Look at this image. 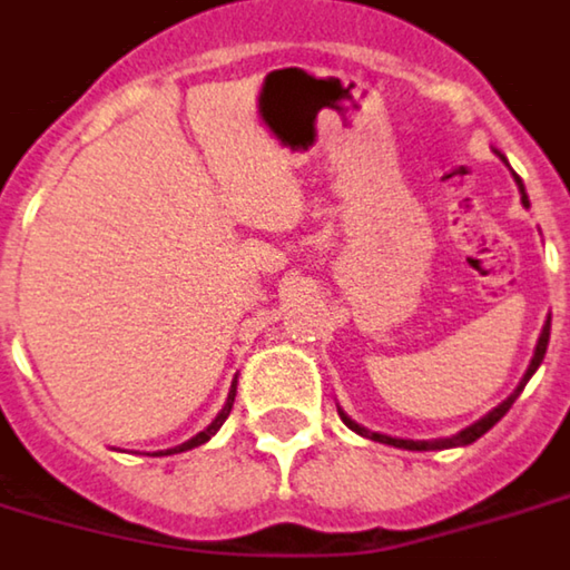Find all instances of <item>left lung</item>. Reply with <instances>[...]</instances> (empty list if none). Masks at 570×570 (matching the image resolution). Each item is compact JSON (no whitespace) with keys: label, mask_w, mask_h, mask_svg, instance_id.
<instances>
[{"label":"left lung","mask_w":570,"mask_h":570,"mask_svg":"<svg viewBox=\"0 0 570 570\" xmlns=\"http://www.w3.org/2000/svg\"><path fill=\"white\" fill-rule=\"evenodd\" d=\"M495 155H499V158H502L504 164H508V158H504V155L499 153V149H495ZM513 178H517L519 193H522V204H524V207H530L528 196H524V184H522V178H519L517 173H513ZM548 340H551V317H548V323H544L542 334H539L537 352H533V360H530L528 372H524V377H522V383H519V386H517V392H513V395H510L508 401L499 403V406H495L493 412H488V415L481 417V421H475L473 426H466V430L455 432V435H450V438H435V441H410V438H392V435H381V432H372V430H366V426L354 424L352 417L345 415V412L340 410V406H337V415L343 417V424L348 426V430L357 432V435H366V438H372V441H381V444L403 446V450H444V446H466V444H473V441H479V438L484 435V432L493 430V426L499 424V421H502L504 415H508V410H510V406H513V401H517V397L522 395L524 383H528L530 377H533V372H537L539 363H542V360H544V352H548Z\"/></svg>","instance_id":"1"}]
</instances>
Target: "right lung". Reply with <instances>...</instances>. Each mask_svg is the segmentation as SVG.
Instances as JSON below:
<instances>
[{
	"instance_id": "obj_1",
	"label": "right lung",
	"mask_w": 570,
	"mask_h": 570,
	"mask_svg": "<svg viewBox=\"0 0 570 570\" xmlns=\"http://www.w3.org/2000/svg\"><path fill=\"white\" fill-rule=\"evenodd\" d=\"M236 386H238V381H236V377H233V383H230V392H227V401H225V406H222V412H218V415H216V421H213V424L207 426V430H204V432H198V435H196V438H189V441H184V444L173 446V450L144 452V455H173V452L193 450V446L204 444V441H210V438L216 435L218 430H222V424H225V421H227V415H230V410H233V401H236Z\"/></svg>"
}]
</instances>
